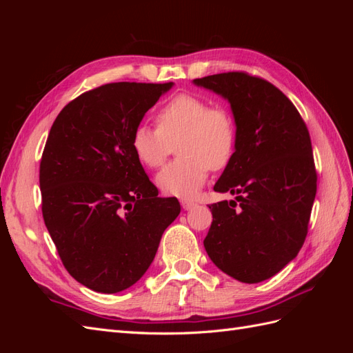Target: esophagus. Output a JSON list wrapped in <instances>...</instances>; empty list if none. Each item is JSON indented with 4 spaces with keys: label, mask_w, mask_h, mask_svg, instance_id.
I'll return each instance as SVG.
<instances>
[{
    "label": "esophagus",
    "mask_w": 353,
    "mask_h": 353,
    "mask_svg": "<svg viewBox=\"0 0 353 353\" xmlns=\"http://www.w3.org/2000/svg\"><path fill=\"white\" fill-rule=\"evenodd\" d=\"M181 206H183L184 210H190V209H193L196 206V203L193 200H190V199H183V200H181Z\"/></svg>",
    "instance_id": "esophagus-1"
}]
</instances>
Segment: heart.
I'll list each match as a JSON object with an SVG mask.
<instances>
[{"instance_id":"heart-1","label":"heart","mask_w":353,"mask_h":353,"mask_svg":"<svg viewBox=\"0 0 353 353\" xmlns=\"http://www.w3.org/2000/svg\"><path fill=\"white\" fill-rule=\"evenodd\" d=\"M156 128L137 126L131 137L135 157L150 168H160L172 152L179 156L157 175V185L166 194L193 197L206 183L209 169H225L237 147V125L223 105L179 94L156 114Z\"/></svg>"}]
</instances>
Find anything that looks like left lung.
Segmentation results:
<instances>
[{"label": "left lung", "mask_w": 353, "mask_h": 353, "mask_svg": "<svg viewBox=\"0 0 353 353\" xmlns=\"http://www.w3.org/2000/svg\"><path fill=\"white\" fill-rule=\"evenodd\" d=\"M194 83L227 99L237 125L236 153L213 187L237 197L209 205L213 221L203 244L232 279L265 281L306 239L316 194L311 137L294 104L259 77L227 72Z\"/></svg>", "instance_id": "obj_1"}]
</instances>
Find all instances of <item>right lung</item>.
<instances>
[{"label": "right lung", "mask_w": 353, "mask_h": 353, "mask_svg": "<svg viewBox=\"0 0 353 353\" xmlns=\"http://www.w3.org/2000/svg\"><path fill=\"white\" fill-rule=\"evenodd\" d=\"M172 82H112L81 94L52 123L39 165L42 216L68 272L99 293L141 279L179 215L159 197L131 137Z\"/></svg>", "instance_id": "right-lung-1"}]
</instances>
